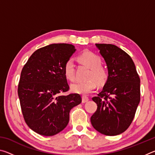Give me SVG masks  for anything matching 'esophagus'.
Wrapping results in <instances>:
<instances>
[{
	"instance_id": "34e87169",
	"label": "esophagus",
	"mask_w": 155,
	"mask_h": 155,
	"mask_svg": "<svg viewBox=\"0 0 155 155\" xmlns=\"http://www.w3.org/2000/svg\"><path fill=\"white\" fill-rule=\"evenodd\" d=\"M89 101V98L86 96H82V102L83 103H86Z\"/></svg>"
}]
</instances>
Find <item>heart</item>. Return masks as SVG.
Wrapping results in <instances>:
<instances>
[{"instance_id":"obj_1","label":"heart","mask_w":155,"mask_h":155,"mask_svg":"<svg viewBox=\"0 0 155 155\" xmlns=\"http://www.w3.org/2000/svg\"><path fill=\"white\" fill-rule=\"evenodd\" d=\"M78 59L81 64L90 68V71L87 75L88 80L71 84L70 89L72 92L85 95L95 90L97 83L103 85L107 83L109 78L108 70L101 65L102 60L98 54L91 51H84L78 56ZM63 70L68 80H74V64L72 59H68L65 62Z\"/></svg>"}]
</instances>
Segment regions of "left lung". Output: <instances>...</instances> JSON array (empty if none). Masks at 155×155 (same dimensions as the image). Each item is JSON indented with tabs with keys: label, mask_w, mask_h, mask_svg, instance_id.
Masks as SVG:
<instances>
[{
	"label": "left lung",
	"mask_w": 155,
	"mask_h": 155,
	"mask_svg": "<svg viewBox=\"0 0 155 155\" xmlns=\"http://www.w3.org/2000/svg\"><path fill=\"white\" fill-rule=\"evenodd\" d=\"M105 61L109 78L98 96L91 123L99 133L114 136L129 127L140 101V78L133 59L125 51L110 44H96Z\"/></svg>",
	"instance_id": "1"
}]
</instances>
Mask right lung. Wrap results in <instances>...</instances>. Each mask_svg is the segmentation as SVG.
<instances>
[{
  "label": "right lung",
  "instance_id": "1",
  "mask_svg": "<svg viewBox=\"0 0 155 155\" xmlns=\"http://www.w3.org/2000/svg\"><path fill=\"white\" fill-rule=\"evenodd\" d=\"M72 44H52L37 50L23 67L18 87L25 122L38 134L52 136L66 127L70 111L79 104L78 94L69 90L63 68L75 52Z\"/></svg>",
  "mask_w": 155,
  "mask_h": 155
}]
</instances>
